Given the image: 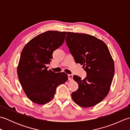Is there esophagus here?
<instances>
[{
    "label": "esophagus",
    "mask_w": 130,
    "mask_h": 130,
    "mask_svg": "<svg viewBox=\"0 0 130 130\" xmlns=\"http://www.w3.org/2000/svg\"><path fill=\"white\" fill-rule=\"evenodd\" d=\"M73 78V75H71V74H69V75H68V79H69V80L70 81L72 80Z\"/></svg>",
    "instance_id": "obj_1"
}]
</instances>
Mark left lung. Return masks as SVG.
Returning a JSON list of instances; mask_svg holds the SVG:
<instances>
[{
	"label": "left lung",
	"mask_w": 130,
	"mask_h": 130,
	"mask_svg": "<svg viewBox=\"0 0 130 130\" xmlns=\"http://www.w3.org/2000/svg\"><path fill=\"white\" fill-rule=\"evenodd\" d=\"M66 42L75 62L83 65L87 76L74 75L79 88L71 94L73 101L83 107L99 103L107 95L115 74L113 60L103 41L85 34L68 32Z\"/></svg>",
	"instance_id": "8db88e82"
}]
</instances>
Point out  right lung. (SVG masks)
Wrapping results in <instances>:
<instances>
[{"label": "right lung", "instance_id": "right-lung-1", "mask_svg": "<svg viewBox=\"0 0 130 130\" xmlns=\"http://www.w3.org/2000/svg\"><path fill=\"white\" fill-rule=\"evenodd\" d=\"M67 32L49 31L29 41L21 52L18 76L24 93L34 103L43 104L54 98L58 85L68 80L66 73L47 70L53 52L62 45Z\"/></svg>", "mask_w": 130, "mask_h": 130}]
</instances>
